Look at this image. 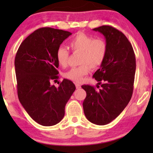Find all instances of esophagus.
<instances>
[{"mask_svg":"<svg viewBox=\"0 0 153 153\" xmlns=\"http://www.w3.org/2000/svg\"><path fill=\"white\" fill-rule=\"evenodd\" d=\"M75 84H76V86L77 89H79V88H81V85L78 84V83H76Z\"/></svg>","mask_w":153,"mask_h":153,"instance_id":"esophagus-1","label":"esophagus"}]
</instances>
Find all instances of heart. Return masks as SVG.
<instances>
[{
    "instance_id": "1",
    "label": "heart",
    "mask_w": 153,
    "mask_h": 153,
    "mask_svg": "<svg viewBox=\"0 0 153 153\" xmlns=\"http://www.w3.org/2000/svg\"><path fill=\"white\" fill-rule=\"evenodd\" d=\"M72 51L80 52L78 67H72L64 74V77L73 81L79 82L83 77L88 74L90 67L94 69L101 65L107 53V44L102 38L92 37L84 33L76 35L69 42ZM69 53L63 46H60L56 52V61L60 65L65 67L68 63Z\"/></svg>"
}]
</instances>
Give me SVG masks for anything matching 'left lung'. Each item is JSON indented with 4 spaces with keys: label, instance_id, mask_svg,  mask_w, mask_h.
Masks as SVG:
<instances>
[{
    "label": "left lung",
    "instance_id": "obj_1",
    "mask_svg": "<svg viewBox=\"0 0 153 153\" xmlns=\"http://www.w3.org/2000/svg\"><path fill=\"white\" fill-rule=\"evenodd\" d=\"M101 33L107 44V53L100 68L93 77L98 82L96 90L83 85L86 97L83 102L85 116L90 122L103 126L122 112L130 100L136 73V57L132 46L123 33L109 25L93 29Z\"/></svg>",
    "mask_w": 153,
    "mask_h": 153
}]
</instances>
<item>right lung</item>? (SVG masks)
<instances>
[{"mask_svg":"<svg viewBox=\"0 0 153 153\" xmlns=\"http://www.w3.org/2000/svg\"><path fill=\"white\" fill-rule=\"evenodd\" d=\"M72 33L42 27L28 36L19 46L15 59L18 98L31 118L44 126L63 120L65 107L76 86L64 79L58 88L51 84L58 78L56 52Z\"/></svg>","mask_w":153,"mask_h":153,"instance_id":"right-lung-1","label":"right lung"}]
</instances>
